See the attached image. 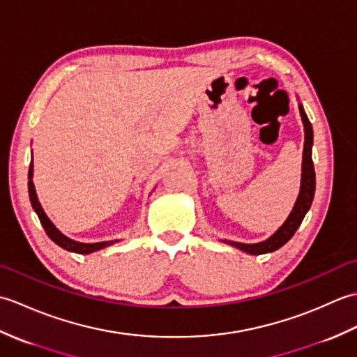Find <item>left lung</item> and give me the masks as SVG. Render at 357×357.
Masks as SVG:
<instances>
[{"label": "left lung", "instance_id": "8db88e82", "mask_svg": "<svg viewBox=\"0 0 357 357\" xmlns=\"http://www.w3.org/2000/svg\"><path fill=\"white\" fill-rule=\"evenodd\" d=\"M299 113L302 118V124H304V133H305V141H304V151H302V173H301V190L298 195V199H296L293 210L290 215L285 219V222L279 227V229L271 234L268 239L262 242H256V244H242V242H234V241H227L221 239L225 244L231 247H236L242 252L248 255H264V253H271L276 252L278 248L287 244L288 241L291 239L296 230L299 229V225L304 221L307 211L312 207V202L314 198V190H316V174H314V165L312 159V149H313V127L312 123L308 121L307 113L304 110V105L299 102Z\"/></svg>", "mask_w": 357, "mask_h": 357}]
</instances>
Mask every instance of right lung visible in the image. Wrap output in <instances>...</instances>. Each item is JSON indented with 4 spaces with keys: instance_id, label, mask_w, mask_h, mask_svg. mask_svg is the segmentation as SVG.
Listing matches in <instances>:
<instances>
[{
    "instance_id": "1",
    "label": "right lung",
    "mask_w": 357,
    "mask_h": 357,
    "mask_svg": "<svg viewBox=\"0 0 357 357\" xmlns=\"http://www.w3.org/2000/svg\"><path fill=\"white\" fill-rule=\"evenodd\" d=\"M29 198H30V204H32V207L35 210V213L40 218V221L44 227L45 233H47V236L58 244L61 248L67 250V252H73V253H79V255H89V253H93L98 252V250L109 247L112 244H115V242H119L118 239L115 241H102V242H93V244H86V242H78V241H73L70 238H67L66 234H63L59 231L55 224H53L50 219L45 215V211L43 210L40 201H38V196H36V190H35V185H33V156L30 159V167H29Z\"/></svg>"
}]
</instances>
